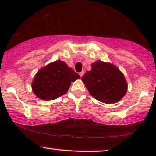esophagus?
I'll return each mask as SVG.
<instances>
[{
  "label": "esophagus",
  "instance_id": "34e87169",
  "mask_svg": "<svg viewBox=\"0 0 156 156\" xmlns=\"http://www.w3.org/2000/svg\"><path fill=\"white\" fill-rule=\"evenodd\" d=\"M84 71H82V72H80V73H79V75H80V76H81V77H82V76H83V75H84Z\"/></svg>",
  "mask_w": 156,
  "mask_h": 156
}]
</instances>
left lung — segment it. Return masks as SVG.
<instances>
[{
  "instance_id": "8db88e82",
  "label": "left lung",
  "mask_w": 156,
  "mask_h": 156,
  "mask_svg": "<svg viewBox=\"0 0 156 156\" xmlns=\"http://www.w3.org/2000/svg\"><path fill=\"white\" fill-rule=\"evenodd\" d=\"M91 67L81 78L90 95L107 104L119 101L127 92L123 74L116 66L102 61L94 62Z\"/></svg>"
}]
</instances>
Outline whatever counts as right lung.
Returning a JSON list of instances; mask_svg holds the SVG:
<instances>
[{"instance_id":"1","label":"right lung","mask_w":156,"mask_h":156,"mask_svg":"<svg viewBox=\"0 0 156 156\" xmlns=\"http://www.w3.org/2000/svg\"><path fill=\"white\" fill-rule=\"evenodd\" d=\"M78 78H80V75L65 62L56 60L37 72L31 87L34 94L40 99L55 100L65 94L71 82Z\"/></svg>"}]
</instances>
